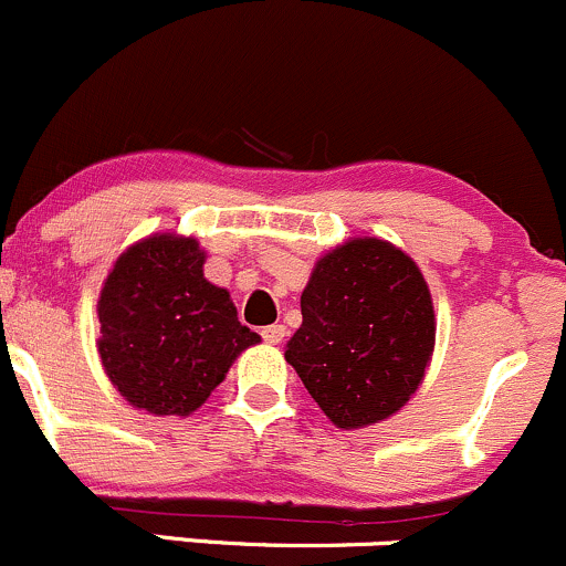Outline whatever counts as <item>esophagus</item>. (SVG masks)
<instances>
[{
    "mask_svg": "<svg viewBox=\"0 0 566 566\" xmlns=\"http://www.w3.org/2000/svg\"><path fill=\"white\" fill-rule=\"evenodd\" d=\"M261 337H264L266 343H272V346H277V343H281L283 337H285V326L283 324L264 326V329H261Z\"/></svg>",
    "mask_w": 566,
    "mask_h": 566,
    "instance_id": "1",
    "label": "esophagus"
}]
</instances>
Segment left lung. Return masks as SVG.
<instances>
[{"mask_svg": "<svg viewBox=\"0 0 566 566\" xmlns=\"http://www.w3.org/2000/svg\"><path fill=\"white\" fill-rule=\"evenodd\" d=\"M302 324L285 343L311 398L337 428H365L403 409L433 357L428 283L395 244L348 240L316 261Z\"/></svg>", "mask_w": 566, "mask_h": 566, "instance_id": "left-lung-1", "label": "left lung"}]
</instances>
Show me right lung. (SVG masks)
I'll list each match as a JSON object with an SVG mask.
<instances>
[{
    "mask_svg": "<svg viewBox=\"0 0 566 566\" xmlns=\"http://www.w3.org/2000/svg\"><path fill=\"white\" fill-rule=\"evenodd\" d=\"M193 237L155 234L116 259L97 300V354L122 398L155 417H188L261 340L229 291L203 277Z\"/></svg>",
    "mask_w": 566,
    "mask_h": 566,
    "instance_id": "right-lung-1",
    "label": "right lung"
}]
</instances>
